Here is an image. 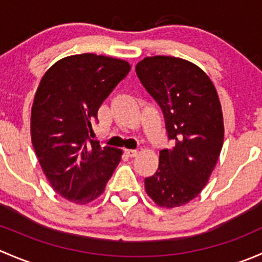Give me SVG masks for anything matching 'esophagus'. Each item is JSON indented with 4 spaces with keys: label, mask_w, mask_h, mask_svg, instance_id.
Returning a JSON list of instances; mask_svg holds the SVG:
<instances>
[{
    "label": "esophagus",
    "mask_w": 262,
    "mask_h": 262,
    "mask_svg": "<svg viewBox=\"0 0 262 262\" xmlns=\"http://www.w3.org/2000/svg\"><path fill=\"white\" fill-rule=\"evenodd\" d=\"M125 155L128 156V157L133 158V157H136L137 155H138V150H136V149H125Z\"/></svg>",
    "instance_id": "obj_1"
}]
</instances>
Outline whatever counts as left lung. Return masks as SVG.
I'll return each instance as SVG.
<instances>
[{"label": "left lung", "instance_id": "left-lung-1", "mask_svg": "<svg viewBox=\"0 0 262 262\" xmlns=\"http://www.w3.org/2000/svg\"><path fill=\"white\" fill-rule=\"evenodd\" d=\"M136 72L173 142L160 150L158 170L144 179L146 191L160 207H181L200 194L221 155L224 125L218 94L198 66L181 58L147 57Z\"/></svg>", "mask_w": 262, "mask_h": 262}]
</instances>
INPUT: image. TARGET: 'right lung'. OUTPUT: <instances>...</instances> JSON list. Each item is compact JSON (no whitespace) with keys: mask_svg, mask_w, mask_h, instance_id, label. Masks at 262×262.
Wrapping results in <instances>:
<instances>
[{"mask_svg":"<svg viewBox=\"0 0 262 262\" xmlns=\"http://www.w3.org/2000/svg\"><path fill=\"white\" fill-rule=\"evenodd\" d=\"M130 66L92 53L71 55L41 78L31 107V141L43 172L60 196L87 204L104 192L121 149L91 141L92 121Z\"/></svg>","mask_w":262,"mask_h":262,"instance_id":"right-lung-1","label":"right lung"}]
</instances>
